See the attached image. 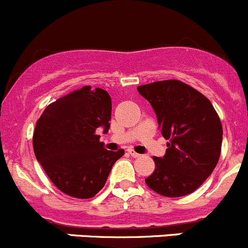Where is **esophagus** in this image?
I'll use <instances>...</instances> for the list:
<instances>
[{
    "mask_svg": "<svg viewBox=\"0 0 248 248\" xmlns=\"http://www.w3.org/2000/svg\"><path fill=\"white\" fill-rule=\"evenodd\" d=\"M128 154L131 155L132 157H133V158H138V157H140L141 156V155H139V154H137L136 151H134V150H132V149H128Z\"/></svg>",
    "mask_w": 248,
    "mask_h": 248,
    "instance_id": "34e87169",
    "label": "esophagus"
}]
</instances>
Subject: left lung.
<instances>
[{"label":"left lung","mask_w":248,"mask_h":248,"mask_svg":"<svg viewBox=\"0 0 248 248\" xmlns=\"http://www.w3.org/2000/svg\"><path fill=\"white\" fill-rule=\"evenodd\" d=\"M138 92L156 112L162 136L169 142L166 155L154 157L156 168L145 179L164 197H184L211 175L222 146L221 120L211 102L179 80L138 86Z\"/></svg>","instance_id":"left-lung-1"}]
</instances>
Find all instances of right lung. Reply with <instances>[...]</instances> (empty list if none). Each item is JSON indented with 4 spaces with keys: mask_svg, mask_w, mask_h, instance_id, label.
I'll return each mask as SVG.
<instances>
[{
    "mask_svg": "<svg viewBox=\"0 0 248 248\" xmlns=\"http://www.w3.org/2000/svg\"><path fill=\"white\" fill-rule=\"evenodd\" d=\"M111 99L104 90L84 86L49 104L33 132L37 161L52 184L68 196L86 199L106 185L124 150L109 151L97 128L108 133Z\"/></svg>",
    "mask_w": 248,
    "mask_h": 248,
    "instance_id": "right-lung-1",
    "label": "right lung"
}]
</instances>
